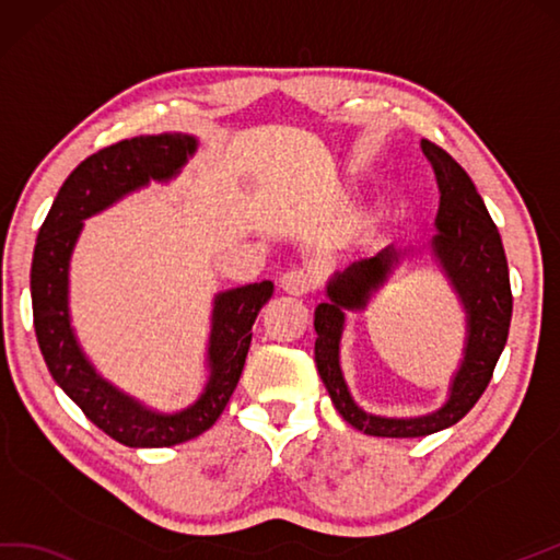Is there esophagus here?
I'll return each instance as SVG.
<instances>
[{
    "label": "esophagus",
    "instance_id": "34e87169",
    "mask_svg": "<svg viewBox=\"0 0 560 560\" xmlns=\"http://www.w3.org/2000/svg\"><path fill=\"white\" fill-rule=\"evenodd\" d=\"M280 288L292 296L308 294L314 290V276L306 268H292L280 278Z\"/></svg>",
    "mask_w": 560,
    "mask_h": 560
}]
</instances>
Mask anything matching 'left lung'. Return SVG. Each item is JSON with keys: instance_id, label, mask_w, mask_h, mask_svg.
Masks as SVG:
<instances>
[{"instance_id": "8db88e82", "label": "left lung", "mask_w": 560, "mask_h": 560, "mask_svg": "<svg viewBox=\"0 0 560 560\" xmlns=\"http://www.w3.org/2000/svg\"><path fill=\"white\" fill-rule=\"evenodd\" d=\"M421 151L436 172L441 206L436 215V237L431 240L433 258L448 278L467 314L465 357L451 383V395L441 409L424 417L393 419L376 417L359 407L340 369V338L345 312H364L371 294L383 288L393 268L405 256L385 246L374 258H362L330 278L326 294L314 312L316 366L326 383L335 409L347 424L381 439H419L457 424L493 376L495 362L505 347L513 316L511 276L499 228L493 225L475 182L455 160L431 141H421Z\"/></svg>"}]
</instances>
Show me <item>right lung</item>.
I'll use <instances>...</instances> for the list:
<instances>
[{"label": "right lung", "instance_id": "add662e5", "mask_svg": "<svg viewBox=\"0 0 560 560\" xmlns=\"http://www.w3.org/2000/svg\"><path fill=\"white\" fill-rule=\"evenodd\" d=\"M196 145L194 136L186 133L136 136L85 158L61 184L33 252V326L49 374L97 429L129 448H167L215 424L240 383L254 320L272 296L270 280L215 294L208 340L210 376L198 400L182 412L165 415L145 407L105 381L83 354L69 316V260L83 220L151 179L177 177Z\"/></svg>", "mask_w": 560, "mask_h": 560}]
</instances>
